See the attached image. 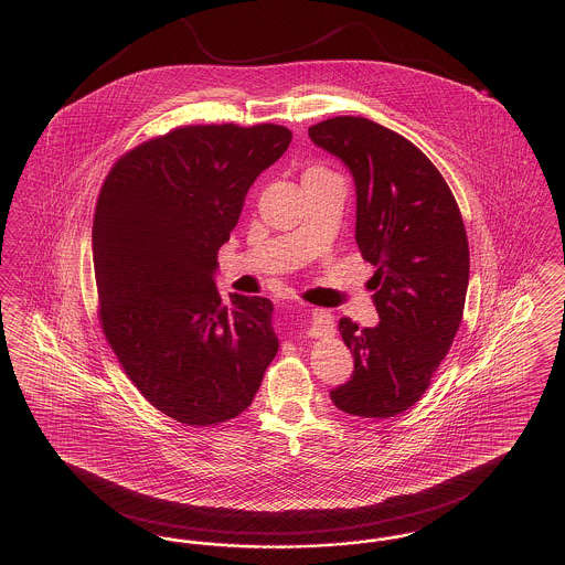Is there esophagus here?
Segmentation results:
<instances>
[{"label":"esophagus","mask_w":565,"mask_h":565,"mask_svg":"<svg viewBox=\"0 0 565 565\" xmlns=\"http://www.w3.org/2000/svg\"><path fill=\"white\" fill-rule=\"evenodd\" d=\"M334 332V320L328 311H311L309 322H307V334L309 337H328Z\"/></svg>","instance_id":"34e87169"}]
</instances>
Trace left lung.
<instances>
[{"label": "left lung", "mask_w": 565, "mask_h": 565, "mask_svg": "<svg viewBox=\"0 0 565 565\" xmlns=\"http://www.w3.org/2000/svg\"><path fill=\"white\" fill-rule=\"evenodd\" d=\"M309 137L350 169L355 243L376 267L379 323L339 322L353 373L330 401L355 417H394L424 396L461 323L470 277L463 220L438 169L403 135L337 116L309 127Z\"/></svg>", "instance_id": "8db88e82"}]
</instances>
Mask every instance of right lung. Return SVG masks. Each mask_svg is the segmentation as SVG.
Wrapping results in <instances>:
<instances>
[{
  "label": "right lung",
  "mask_w": 565,
  "mask_h": 565,
  "mask_svg": "<svg viewBox=\"0 0 565 565\" xmlns=\"http://www.w3.org/2000/svg\"><path fill=\"white\" fill-rule=\"evenodd\" d=\"M279 125H201L114 164L93 222L109 348L143 398L186 426L243 413L279 350L273 302L215 288L217 249L245 194L290 146Z\"/></svg>",
  "instance_id": "add662e5"
}]
</instances>
